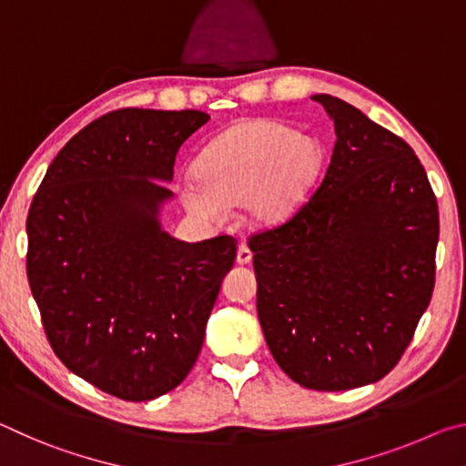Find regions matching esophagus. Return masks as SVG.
<instances>
[{
	"label": "esophagus",
	"mask_w": 466,
	"mask_h": 466,
	"mask_svg": "<svg viewBox=\"0 0 466 466\" xmlns=\"http://www.w3.org/2000/svg\"><path fill=\"white\" fill-rule=\"evenodd\" d=\"M252 261V252L247 244H240L238 252H236V263L238 265H248Z\"/></svg>",
	"instance_id": "34e87169"
}]
</instances>
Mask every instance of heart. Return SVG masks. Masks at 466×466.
Masks as SVG:
<instances>
[{"label": "heart", "mask_w": 466, "mask_h": 466, "mask_svg": "<svg viewBox=\"0 0 466 466\" xmlns=\"http://www.w3.org/2000/svg\"><path fill=\"white\" fill-rule=\"evenodd\" d=\"M320 167L317 139L279 121H244L203 149L197 175L180 178L178 197L205 224L224 222L228 205L242 203L252 226L275 228L309 201Z\"/></svg>", "instance_id": "1"}]
</instances>
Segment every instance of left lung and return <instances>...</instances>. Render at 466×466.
<instances>
[{
    "label": "left lung",
    "instance_id": "1",
    "mask_svg": "<svg viewBox=\"0 0 466 466\" xmlns=\"http://www.w3.org/2000/svg\"><path fill=\"white\" fill-rule=\"evenodd\" d=\"M320 187L273 230L252 234L257 314L271 356L312 390L378 382L403 356L436 281L438 203L405 139L345 100Z\"/></svg>",
    "mask_w": 466,
    "mask_h": 466
}]
</instances>
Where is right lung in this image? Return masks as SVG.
Returning a JSON list of instances; mask_svg holds the SVG:
<instances>
[{
  "instance_id": "obj_1",
  "label": "right lung",
  "mask_w": 466,
  "mask_h": 466,
  "mask_svg": "<svg viewBox=\"0 0 466 466\" xmlns=\"http://www.w3.org/2000/svg\"><path fill=\"white\" fill-rule=\"evenodd\" d=\"M201 110H113L55 156L30 203L26 273L55 356L123 400L185 380L236 240L162 230L178 147Z\"/></svg>"
}]
</instances>
